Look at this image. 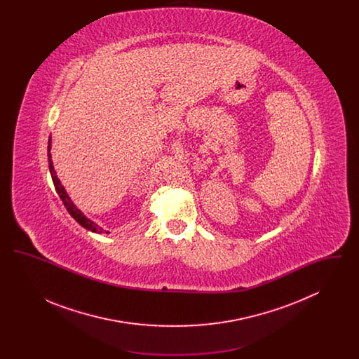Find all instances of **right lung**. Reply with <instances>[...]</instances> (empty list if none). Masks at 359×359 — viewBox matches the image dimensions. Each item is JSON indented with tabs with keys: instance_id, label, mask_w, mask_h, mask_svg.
I'll return each instance as SVG.
<instances>
[{
	"instance_id": "add662e5",
	"label": "right lung",
	"mask_w": 359,
	"mask_h": 359,
	"mask_svg": "<svg viewBox=\"0 0 359 359\" xmlns=\"http://www.w3.org/2000/svg\"><path fill=\"white\" fill-rule=\"evenodd\" d=\"M51 136H50V140H48V167H50V172H51L52 182H53L55 189H56V192L59 194V196H60L63 205H66L69 215H71L76 222L79 223L81 226H83L85 229H87V230L93 231V233H98V234L104 233V230H103L101 226H98L97 223L94 222V221H91L90 218H87L85 214H83L76 205H74V202L71 201V198H69L66 188L62 186V183H60L57 175H56V171H55V168H53V163H52L51 158ZM106 233H109V231H106Z\"/></svg>"
}]
</instances>
